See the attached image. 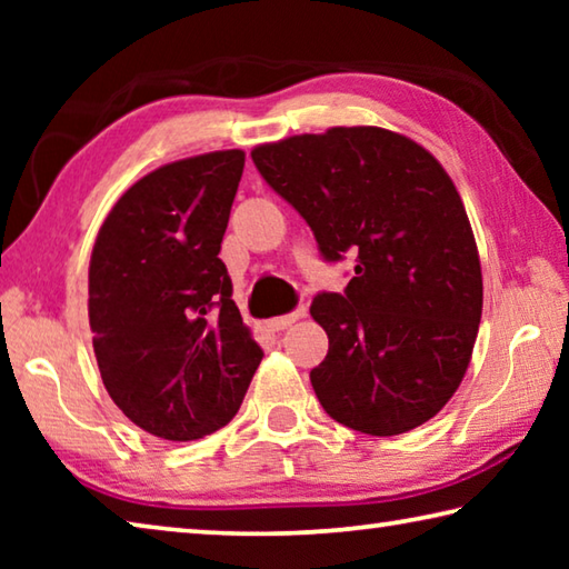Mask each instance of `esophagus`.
Returning a JSON list of instances; mask_svg holds the SVG:
<instances>
[{"label": "esophagus", "instance_id": "esophagus-1", "mask_svg": "<svg viewBox=\"0 0 569 569\" xmlns=\"http://www.w3.org/2000/svg\"><path fill=\"white\" fill-rule=\"evenodd\" d=\"M303 316H306V308L298 306V308H293L291 313L276 316V319L268 321V329H271V331H283V329H288V326H291V323H296L298 319H303Z\"/></svg>", "mask_w": 569, "mask_h": 569}]
</instances>
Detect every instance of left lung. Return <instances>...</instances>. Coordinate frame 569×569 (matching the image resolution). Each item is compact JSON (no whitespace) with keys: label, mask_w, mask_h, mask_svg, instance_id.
Instances as JSON below:
<instances>
[{"label":"left lung","mask_w":569,"mask_h":569,"mask_svg":"<svg viewBox=\"0 0 569 569\" xmlns=\"http://www.w3.org/2000/svg\"><path fill=\"white\" fill-rule=\"evenodd\" d=\"M313 230L326 263L356 258L343 293L313 298L329 353L311 371L343 427L393 437L455 397L481 319V268L465 203L431 152L383 128L293 134L250 152Z\"/></svg>","instance_id":"obj_1"}]
</instances>
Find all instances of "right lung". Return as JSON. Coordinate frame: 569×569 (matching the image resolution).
Masks as SVG:
<instances>
[{"mask_svg": "<svg viewBox=\"0 0 569 569\" xmlns=\"http://www.w3.org/2000/svg\"><path fill=\"white\" fill-rule=\"evenodd\" d=\"M243 166V150H218L152 170L94 240L88 306L102 383L160 439L226 427L263 359L218 258Z\"/></svg>", "mask_w": 569, "mask_h": 569, "instance_id": "1", "label": "right lung"}]
</instances>
